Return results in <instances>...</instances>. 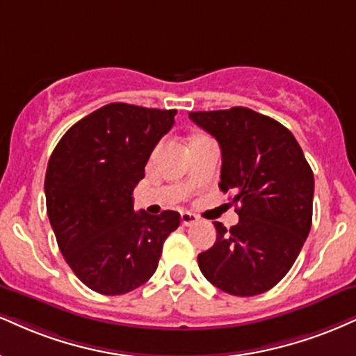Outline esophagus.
<instances>
[{"label": "esophagus", "mask_w": 356, "mask_h": 356, "mask_svg": "<svg viewBox=\"0 0 356 356\" xmlns=\"http://www.w3.org/2000/svg\"><path fill=\"white\" fill-rule=\"evenodd\" d=\"M197 220H199V217H197L195 213H192V212H182V213H181V222H182V225L189 227V225H192V224H195Z\"/></svg>", "instance_id": "obj_1"}]
</instances>
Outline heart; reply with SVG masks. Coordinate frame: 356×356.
Here are the masks:
<instances>
[{
	"label": "heart",
	"instance_id": "heart-1",
	"mask_svg": "<svg viewBox=\"0 0 356 356\" xmlns=\"http://www.w3.org/2000/svg\"><path fill=\"white\" fill-rule=\"evenodd\" d=\"M204 137H205V136H195V137H194V139H192V140H191V143H194V140H199V139H204Z\"/></svg>",
	"mask_w": 356,
	"mask_h": 356
}]
</instances>
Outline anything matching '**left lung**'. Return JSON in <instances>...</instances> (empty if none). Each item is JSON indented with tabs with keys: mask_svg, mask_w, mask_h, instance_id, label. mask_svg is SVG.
I'll list each match as a JSON object with an SVG mask.
<instances>
[{
	"mask_svg": "<svg viewBox=\"0 0 356 356\" xmlns=\"http://www.w3.org/2000/svg\"><path fill=\"white\" fill-rule=\"evenodd\" d=\"M189 118L219 143V187L241 204L237 225L213 222L217 238L197 257L200 272L225 293L267 292L292 268L310 232L314 172L292 132L268 115L238 106Z\"/></svg>",
	"mask_w": 356,
	"mask_h": 356,
	"instance_id": "8db88e82",
	"label": "left lung"
}]
</instances>
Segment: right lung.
I'll list each match as a JSON object with an SVG mask.
<instances>
[{"mask_svg": "<svg viewBox=\"0 0 356 356\" xmlns=\"http://www.w3.org/2000/svg\"><path fill=\"white\" fill-rule=\"evenodd\" d=\"M175 109L111 102L81 119L51 154L44 179L59 250L86 286L122 295L149 280L179 212H134L132 192Z\"/></svg>", "mask_w": 356, "mask_h": 356, "instance_id": "right-lung-1", "label": "right lung"}]
</instances>
